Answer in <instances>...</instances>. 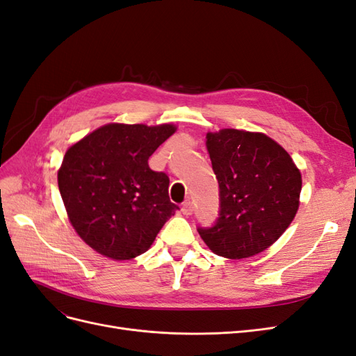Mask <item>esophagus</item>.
<instances>
[{
    "label": "esophagus",
    "instance_id": "esophagus-1",
    "mask_svg": "<svg viewBox=\"0 0 356 356\" xmlns=\"http://www.w3.org/2000/svg\"><path fill=\"white\" fill-rule=\"evenodd\" d=\"M181 211H182V213H184V215H191L193 211H195V207H193V203L188 200V202L182 203Z\"/></svg>",
    "mask_w": 356,
    "mask_h": 356
}]
</instances>
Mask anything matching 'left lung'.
I'll return each instance as SVG.
<instances>
[{"instance_id": "1", "label": "left lung", "mask_w": 356, "mask_h": 356, "mask_svg": "<svg viewBox=\"0 0 356 356\" xmlns=\"http://www.w3.org/2000/svg\"><path fill=\"white\" fill-rule=\"evenodd\" d=\"M220 186L218 218L197 227L209 250L248 258L275 243L298 209L301 175L285 149L264 134L222 129L207 135Z\"/></svg>"}]
</instances>
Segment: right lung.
Masks as SVG:
<instances>
[{
	"mask_svg": "<svg viewBox=\"0 0 356 356\" xmlns=\"http://www.w3.org/2000/svg\"><path fill=\"white\" fill-rule=\"evenodd\" d=\"M175 126L106 124L68 148L58 186L70 221L95 251L113 260L144 254L178 211L169 177L148 166Z\"/></svg>",
	"mask_w": 356,
	"mask_h": 356,
	"instance_id": "1",
	"label": "right lung"
}]
</instances>
